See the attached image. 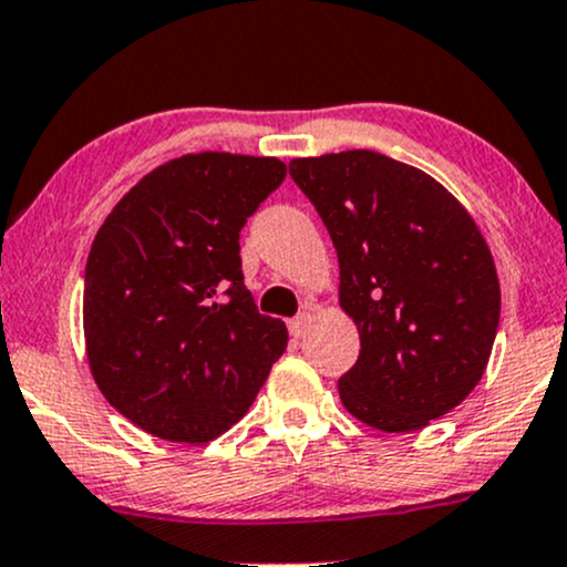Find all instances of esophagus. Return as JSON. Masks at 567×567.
I'll list each match as a JSON object with an SVG mask.
<instances>
[{
	"instance_id": "1",
	"label": "esophagus",
	"mask_w": 567,
	"mask_h": 567,
	"mask_svg": "<svg viewBox=\"0 0 567 567\" xmlns=\"http://www.w3.org/2000/svg\"><path fill=\"white\" fill-rule=\"evenodd\" d=\"M310 323H312V312H310V308H305L302 312H299L297 318H291L289 321V331H291V337H305L308 334V329H310Z\"/></svg>"
}]
</instances>
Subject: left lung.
Instances as JSON below:
<instances>
[{
  "mask_svg": "<svg viewBox=\"0 0 567 567\" xmlns=\"http://www.w3.org/2000/svg\"><path fill=\"white\" fill-rule=\"evenodd\" d=\"M289 175L334 241L339 308L361 334L344 409L382 432L427 427L494 350L502 289L481 228L435 177L384 153L295 158Z\"/></svg>",
  "mask_w": 567,
  "mask_h": 567,
  "instance_id": "8db88e82",
  "label": "left lung"
}]
</instances>
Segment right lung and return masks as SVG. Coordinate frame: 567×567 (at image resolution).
<instances>
[{
	"label": "right lung",
	"instance_id": "obj_1",
	"mask_svg": "<svg viewBox=\"0 0 567 567\" xmlns=\"http://www.w3.org/2000/svg\"><path fill=\"white\" fill-rule=\"evenodd\" d=\"M286 177L272 156L185 153L100 225L84 270L86 361L118 414L202 445L255 403L289 331L244 286L238 233Z\"/></svg>",
	"mask_w": 567,
	"mask_h": 567
}]
</instances>
